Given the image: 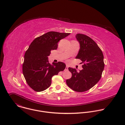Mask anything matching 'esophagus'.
I'll return each instance as SVG.
<instances>
[{
	"label": "esophagus",
	"instance_id": "esophagus-1",
	"mask_svg": "<svg viewBox=\"0 0 125 125\" xmlns=\"http://www.w3.org/2000/svg\"><path fill=\"white\" fill-rule=\"evenodd\" d=\"M68 67H68V65H66V68H65V71H67V70H68Z\"/></svg>",
	"mask_w": 125,
	"mask_h": 125
}]
</instances>
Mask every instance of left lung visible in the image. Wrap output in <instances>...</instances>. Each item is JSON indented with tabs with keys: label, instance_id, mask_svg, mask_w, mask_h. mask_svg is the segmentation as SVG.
Instances as JSON below:
<instances>
[{
	"label": "left lung",
	"instance_id": "8db88e82",
	"mask_svg": "<svg viewBox=\"0 0 125 125\" xmlns=\"http://www.w3.org/2000/svg\"><path fill=\"white\" fill-rule=\"evenodd\" d=\"M76 37L80 44L76 59H80L83 69L78 72L75 69L68 68L72 77L66 83L77 92L87 91L95 85L101 77L104 68L103 53L96 43L90 37L81 33Z\"/></svg>",
	"mask_w": 125,
	"mask_h": 125
}]
</instances>
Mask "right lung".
<instances>
[{"label":"right lung","mask_w":125,"mask_h":125,"mask_svg":"<svg viewBox=\"0 0 125 125\" xmlns=\"http://www.w3.org/2000/svg\"><path fill=\"white\" fill-rule=\"evenodd\" d=\"M70 33L49 31L35 38L26 51L23 64V73L29 86L40 92L48 88L53 76L63 71L65 64L61 62L49 63L51 51L56 50L59 41Z\"/></svg>","instance_id":"add662e5"}]
</instances>
